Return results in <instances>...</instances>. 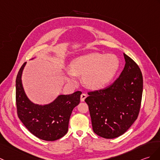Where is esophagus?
<instances>
[{"mask_svg":"<svg viewBox=\"0 0 160 160\" xmlns=\"http://www.w3.org/2000/svg\"><path fill=\"white\" fill-rule=\"evenodd\" d=\"M87 97V95L86 93H82V95H80V100L81 102H84V99H86V98Z\"/></svg>","mask_w":160,"mask_h":160,"instance_id":"1","label":"esophagus"}]
</instances>
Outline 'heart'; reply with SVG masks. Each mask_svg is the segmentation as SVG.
<instances>
[{"label": "heart", "mask_w": 160, "mask_h": 160, "mask_svg": "<svg viewBox=\"0 0 160 160\" xmlns=\"http://www.w3.org/2000/svg\"><path fill=\"white\" fill-rule=\"evenodd\" d=\"M119 66V59L115 54L89 53L72 62L67 80L75 83L76 76H82L83 82L88 88H100L112 80Z\"/></svg>", "instance_id": "obj_1"}]
</instances>
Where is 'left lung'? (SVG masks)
<instances>
[{"label":"left lung","mask_w":160,"mask_h":160,"mask_svg":"<svg viewBox=\"0 0 160 160\" xmlns=\"http://www.w3.org/2000/svg\"><path fill=\"white\" fill-rule=\"evenodd\" d=\"M125 68L108 87L90 91L85 99L93 132L102 138L121 136L138 118L143 90V78L136 62L123 54Z\"/></svg>","instance_id":"left-lung-1"}]
</instances>
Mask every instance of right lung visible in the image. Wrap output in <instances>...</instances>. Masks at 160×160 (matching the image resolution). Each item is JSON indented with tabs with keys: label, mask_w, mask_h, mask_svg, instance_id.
I'll return each instance as SVG.
<instances>
[{
	"label": "right lung",
	"mask_w": 160,
	"mask_h": 160,
	"mask_svg": "<svg viewBox=\"0 0 160 160\" xmlns=\"http://www.w3.org/2000/svg\"><path fill=\"white\" fill-rule=\"evenodd\" d=\"M25 65L26 62L22 65L16 81L18 116L28 130L38 138L57 140L68 132L70 116L79 104L82 92L61 95L47 105L35 104L28 99L22 87L21 78Z\"/></svg>",
	"instance_id": "add662e5"
}]
</instances>
